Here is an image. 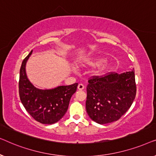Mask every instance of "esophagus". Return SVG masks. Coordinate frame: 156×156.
<instances>
[{
  "label": "esophagus",
  "instance_id": "esophagus-1",
  "mask_svg": "<svg viewBox=\"0 0 156 156\" xmlns=\"http://www.w3.org/2000/svg\"><path fill=\"white\" fill-rule=\"evenodd\" d=\"M77 88L79 90H82V89H84V85L83 84H79L77 86Z\"/></svg>",
  "mask_w": 156,
  "mask_h": 156
}]
</instances>
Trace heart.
<instances>
[{"mask_svg":"<svg viewBox=\"0 0 156 156\" xmlns=\"http://www.w3.org/2000/svg\"><path fill=\"white\" fill-rule=\"evenodd\" d=\"M105 59L103 58H91L85 60L84 65V66H89V67H94L99 65H101L104 62ZM108 69V64H103L101 67H99L97 69L98 74H104L106 71H107Z\"/></svg>","mask_w":156,"mask_h":156,"instance_id":"1","label":"heart"}]
</instances>
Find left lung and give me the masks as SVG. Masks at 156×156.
I'll return each mask as SVG.
<instances>
[{
  "label": "left lung",
  "mask_w": 156,
  "mask_h": 156,
  "mask_svg": "<svg viewBox=\"0 0 156 156\" xmlns=\"http://www.w3.org/2000/svg\"><path fill=\"white\" fill-rule=\"evenodd\" d=\"M87 87L86 109L89 116L99 124L119 120L129 110L136 94L135 74L108 72L92 76Z\"/></svg>",
  "instance_id": "obj_1"
}]
</instances>
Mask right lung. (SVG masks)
<instances>
[{"mask_svg":"<svg viewBox=\"0 0 156 156\" xmlns=\"http://www.w3.org/2000/svg\"><path fill=\"white\" fill-rule=\"evenodd\" d=\"M23 59L20 69L19 95L23 106L38 122L52 124L62 118L67 112L70 99L77 88L78 83L59 86L52 89H37L27 77L25 65L32 54Z\"/></svg>","mask_w":156,"mask_h":156,"instance_id":"right-lung-1","label":"right lung"}]
</instances>
